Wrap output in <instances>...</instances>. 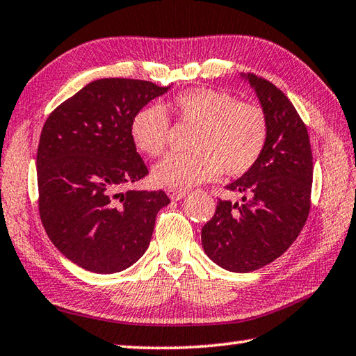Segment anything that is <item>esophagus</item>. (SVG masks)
<instances>
[{
    "label": "esophagus",
    "mask_w": 356,
    "mask_h": 356,
    "mask_svg": "<svg viewBox=\"0 0 356 356\" xmlns=\"http://www.w3.org/2000/svg\"><path fill=\"white\" fill-rule=\"evenodd\" d=\"M166 193H168V196H170L172 201H180V200H184L186 195H188V191L179 190V188H168Z\"/></svg>",
    "instance_id": "obj_1"
}]
</instances>
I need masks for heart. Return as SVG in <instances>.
<instances>
[{
    "mask_svg": "<svg viewBox=\"0 0 356 356\" xmlns=\"http://www.w3.org/2000/svg\"><path fill=\"white\" fill-rule=\"evenodd\" d=\"M171 108L179 122L196 127L191 150L186 155H170L152 170L160 186L188 188L218 177L225 171L238 177L257 163L268 138L267 114L261 106L238 102L221 89L195 88L177 94ZM135 146L150 156L166 150L170 119L161 105H147L135 114L130 127Z\"/></svg>",
    "mask_w": 356,
    "mask_h": 356,
    "instance_id": "obj_1",
    "label": "heart"
}]
</instances>
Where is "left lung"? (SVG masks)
<instances>
[{"instance_id": "left-lung-1", "label": "left lung", "mask_w": 356, "mask_h": 356, "mask_svg": "<svg viewBox=\"0 0 356 356\" xmlns=\"http://www.w3.org/2000/svg\"><path fill=\"white\" fill-rule=\"evenodd\" d=\"M242 78L267 114V144L257 163L226 186L240 193L242 201L218 200L201 232L206 254L236 273L273 262L295 242L308 220L312 185L308 129L292 102L261 76Z\"/></svg>"}]
</instances>
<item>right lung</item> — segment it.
I'll list each match as a JSON object with an SVG mask.
<instances>
[{
	"mask_svg": "<svg viewBox=\"0 0 356 356\" xmlns=\"http://www.w3.org/2000/svg\"><path fill=\"white\" fill-rule=\"evenodd\" d=\"M171 86L102 78L45 120L38 149L39 213L48 237L88 272L118 273L146 252L165 191L131 190L149 171L131 140L135 114Z\"/></svg>",
	"mask_w": 356,
	"mask_h": 356,
	"instance_id": "add662e5",
	"label": "right lung"
}]
</instances>
